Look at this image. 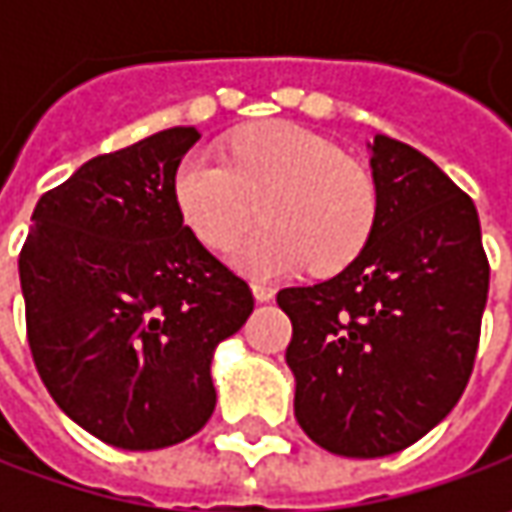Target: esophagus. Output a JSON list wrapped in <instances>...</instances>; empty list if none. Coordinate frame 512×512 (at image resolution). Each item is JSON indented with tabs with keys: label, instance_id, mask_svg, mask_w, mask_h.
Returning a JSON list of instances; mask_svg holds the SVG:
<instances>
[{
	"label": "esophagus",
	"instance_id": "1",
	"mask_svg": "<svg viewBox=\"0 0 512 512\" xmlns=\"http://www.w3.org/2000/svg\"><path fill=\"white\" fill-rule=\"evenodd\" d=\"M253 296H256L259 302H270V299L276 296V290L270 285H262V282H253Z\"/></svg>",
	"mask_w": 512,
	"mask_h": 512
}]
</instances>
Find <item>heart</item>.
Listing matches in <instances>:
<instances>
[{"mask_svg": "<svg viewBox=\"0 0 512 512\" xmlns=\"http://www.w3.org/2000/svg\"><path fill=\"white\" fill-rule=\"evenodd\" d=\"M173 199L185 225L216 250L233 245L262 205L267 225L233 247V262L253 276L302 265L336 273L367 247L379 216L373 176L333 142L287 122L239 133L227 162L185 156Z\"/></svg>", "mask_w": 512, "mask_h": 512, "instance_id": "b5f03b06", "label": "heart"}]
</instances>
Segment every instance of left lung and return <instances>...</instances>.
I'll use <instances>...</instances> for the list:
<instances>
[{"label": "left lung", "instance_id": "8db88e82", "mask_svg": "<svg viewBox=\"0 0 512 512\" xmlns=\"http://www.w3.org/2000/svg\"><path fill=\"white\" fill-rule=\"evenodd\" d=\"M379 216L333 279L285 287L296 422L330 453L379 459L430 433L470 382L490 265L473 199L424 153L376 136Z\"/></svg>", "mask_w": 512, "mask_h": 512}]
</instances>
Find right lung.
Returning <instances> with one entry per match:
<instances>
[{"label": "right lung", "mask_w": 512, "mask_h": 512, "mask_svg": "<svg viewBox=\"0 0 512 512\" xmlns=\"http://www.w3.org/2000/svg\"><path fill=\"white\" fill-rule=\"evenodd\" d=\"M196 128L96 156L48 190L19 253L28 344L79 427L122 450L199 433L216 407L210 362L253 293L185 225L173 176Z\"/></svg>", "instance_id": "1"}]
</instances>
